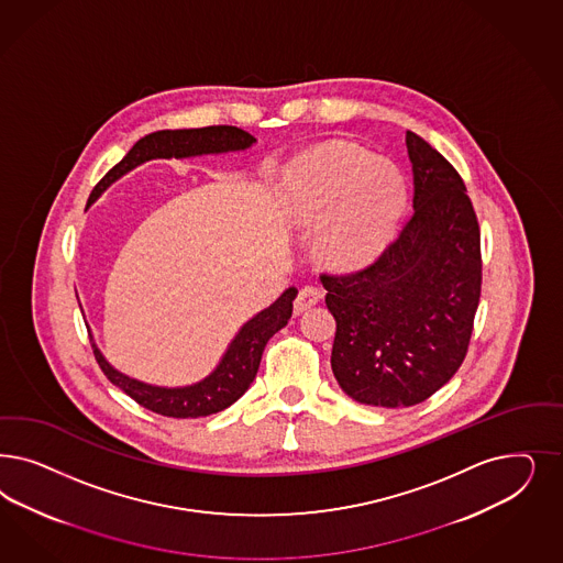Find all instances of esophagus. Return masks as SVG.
Instances as JSON below:
<instances>
[{"label": "esophagus", "instance_id": "1", "mask_svg": "<svg viewBox=\"0 0 563 563\" xmlns=\"http://www.w3.org/2000/svg\"><path fill=\"white\" fill-rule=\"evenodd\" d=\"M321 298H323V290H321V288H317V286H305L302 290L298 291V296H296V300H294V312H296V314L305 312V310L310 309V307H314Z\"/></svg>", "mask_w": 563, "mask_h": 563}]
</instances>
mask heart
Returning <instances> with one entry per match:
<instances>
[{"mask_svg":"<svg viewBox=\"0 0 563 563\" xmlns=\"http://www.w3.org/2000/svg\"><path fill=\"white\" fill-rule=\"evenodd\" d=\"M284 195L300 218H323L321 249L340 267H363L382 253L406 209V181L363 146L310 151L286 174Z\"/></svg>","mask_w":563,"mask_h":563,"instance_id":"heart-1","label":"heart"}]
</instances>
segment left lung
<instances>
[{"instance_id":"1","label":"left lung","mask_w":563,"mask_h":563,"mask_svg":"<svg viewBox=\"0 0 563 563\" xmlns=\"http://www.w3.org/2000/svg\"><path fill=\"white\" fill-rule=\"evenodd\" d=\"M415 211L363 269L321 273L335 317L331 368L361 404L406 408L431 398L464 363L483 284L481 228L462 176L406 132Z\"/></svg>"}]
</instances>
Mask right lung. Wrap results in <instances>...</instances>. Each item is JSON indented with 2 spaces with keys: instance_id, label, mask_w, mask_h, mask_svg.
<instances>
[{
  "instance_id": "1",
  "label": "right lung",
  "mask_w": 563,
  "mask_h": 563,
  "mask_svg": "<svg viewBox=\"0 0 563 563\" xmlns=\"http://www.w3.org/2000/svg\"><path fill=\"white\" fill-rule=\"evenodd\" d=\"M254 141L256 139L253 134L236 126L159 130V132L146 134L145 139H141L136 145L132 146L126 157L120 164L113 165L92 188L87 205H91L111 181L118 180L132 167L148 159L242 151L253 145ZM296 294H298L296 288L284 291L269 309L261 310L254 319L242 327L234 342L228 347L225 356L221 358L218 368L205 382L190 387L165 389V387H153V385L130 379L126 375L118 373L113 366H109L108 361L101 356V352L95 347V344H92V354L109 382L120 387L126 396L134 399L136 404H141L146 410L172 418L209 417L232 406L251 387L265 345L282 327L288 325V319L294 309L291 302Z\"/></svg>"
}]
</instances>
